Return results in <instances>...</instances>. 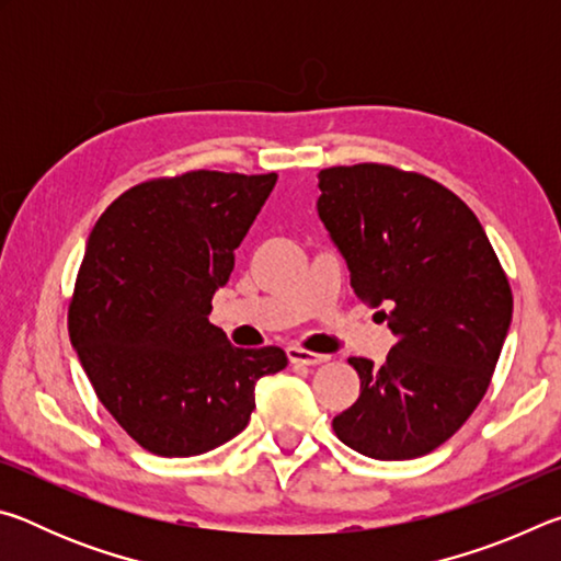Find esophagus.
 Returning <instances> with one entry per match:
<instances>
[{
	"mask_svg": "<svg viewBox=\"0 0 561 561\" xmlns=\"http://www.w3.org/2000/svg\"><path fill=\"white\" fill-rule=\"evenodd\" d=\"M287 356L291 364H301V366H319V364H327V356L314 354V351H307L301 346H289L287 348Z\"/></svg>",
	"mask_w": 561,
	"mask_h": 561,
	"instance_id": "obj_1",
	"label": "esophagus"
}]
</instances>
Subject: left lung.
Returning <instances> with one entry per match:
<instances>
[{"mask_svg": "<svg viewBox=\"0 0 561 561\" xmlns=\"http://www.w3.org/2000/svg\"><path fill=\"white\" fill-rule=\"evenodd\" d=\"M317 210L344 254L351 287L381 307L396 336L386 364L351 356L358 401L336 438L376 460L443 445L485 396L512 321V289L474 213L421 173L358 163L327 168Z\"/></svg>", "mask_w": 561, "mask_h": 561, "instance_id": "left-lung-1", "label": "left lung"}]
</instances>
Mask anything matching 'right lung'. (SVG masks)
Masks as SVG:
<instances>
[{"label": "right lung", "mask_w": 561, "mask_h": 561, "mask_svg": "<svg viewBox=\"0 0 561 561\" xmlns=\"http://www.w3.org/2000/svg\"><path fill=\"white\" fill-rule=\"evenodd\" d=\"M277 173L190 170L123 193L99 217L69 304V336L99 401L140 448L203 455L244 431L279 346L237 348L213 294Z\"/></svg>", "instance_id": "obj_1"}]
</instances>
